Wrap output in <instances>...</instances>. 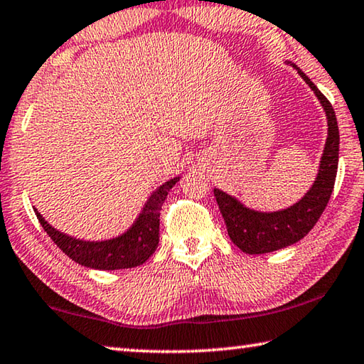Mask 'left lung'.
I'll use <instances>...</instances> for the list:
<instances>
[{
    "label": "left lung",
    "mask_w": 364,
    "mask_h": 364,
    "mask_svg": "<svg viewBox=\"0 0 364 364\" xmlns=\"http://www.w3.org/2000/svg\"><path fill=\"white\" fill-rule=\"evenodd\" d=\"M291 65L297 70V73L315 92L326 112V145H324L320 169H318L314 186L301 201L283 211H254V209L241 205L232 195L214 188L215 201H218L222 218L225 220L228 237L246 254L273 252L302 240L321 218L334 188L337 163H339V127H337L334 108L301 68L294 63Z\"/></svg>",
    "instance_id": "left-lung-1"
}]
</instances>
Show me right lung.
Wrapping results in <instances>:
<instances>
[{"instance_id": "right-lung-1", "label": "right lung", "mask_w": 364, "mask_h": 364, "mask_svg": "<svg viewBox=\"0 0 364 364\" xmlns=\"http://www.w3.org/2000/svg\"><path fill=\"white\" fill-rule=\"evenodd\" d=\"M181 177H174L164 182L150 195L145 203L142 213L134 222L129 230L119 235L117 238L105 241H85L55 230L50 227L43 215L36 211L35 214L40 220L50 240L67 254V256L78 262L80 265L89 267L95 270H119L132 269L146 262L155 252L159 241V211L168 196L169 190L176 186Z\"/></svg>"}]
</instances>
